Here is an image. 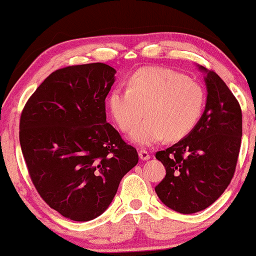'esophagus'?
<instances>
[{
  "mask_svg": "<svg viewBox=\"0 0 256 256\" xmlns=\"http://www.w3.org/2000/svg\"><path fill=\"white\" fill-rule=\"evenodd\" d=\"M138 155H140V158L143 160V161H146V160L150 158V154L146 150H140Z\"/></svg>",
  "mask_w": 256,
  "mask_h": 256,
  "instance_id": "1",
  "label": "esophagus"
}]
</instances>
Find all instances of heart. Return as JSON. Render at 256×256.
<instances>
[{"instance_id":"1","label":"heart","mask_w":256,"mask_h":256,"mask_svg":"<svg viewBox=\"0 0 256 256\" xmlns=\"http://www.w3.org/2000/svg\"><path fill=\"white\" fill-rule=\"evenodd\" d=\"M205 104L204 89L182 74L163 68H143L116 87L108 98L110 110L124 132L133 130L146 107L147 118L132 131L130 140L142 146L167 136L178 140L199 122Z\"/></svg>"}]
</instances>
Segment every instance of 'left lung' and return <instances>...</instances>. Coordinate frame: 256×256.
I'll return each mask as SVG.
<instances>
[{"label": "left lung", "instance_id": "1", "mask_svg": "<svg viewBox=\"0 0 256 256\" xmlns=\"http://www.w3.org/2000/svg\"><path fill=\"white\" fill-rule=\"evenodd\" d=\"M208 90L199 122L174 146L156 152L166 176L155 187L166 206L178 214L205 210L223 194L235 173L242 137V112L216 72L196 66Z\"/></svg>", "mask_w": 256, "mask_h": 256}]
</instances>
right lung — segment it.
Wrapping results in <instances>:
<instances>
[{
    "instance_id": "1",
    "label": "right lung",
    "mask_w": 256,
    "mask_h": 256,
    "mask_svg": "<svg viewBox=\"0 0 256 256\" xmlns=\"http://www.w3.org/2000/svg\"><path fill=\"white\" fill-rule=\"evenodd\" d=\"M116 72L104 63L56 70L21 113L20 146L33 184L72 220L102 214L138 163L137 150L106 122L104 98Z\"/></svg>"
}]
</instances>
